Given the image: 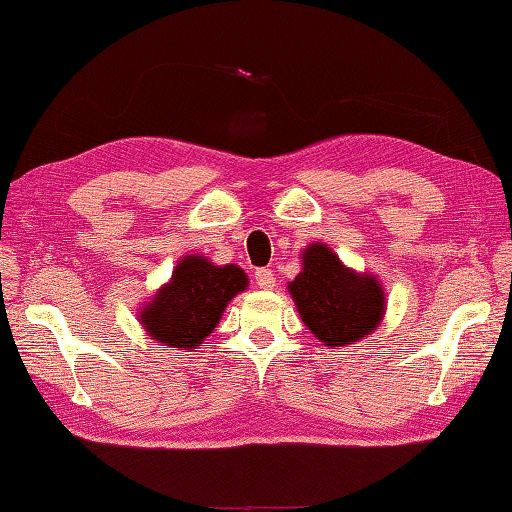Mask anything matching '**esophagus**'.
Instances as JSON below:
<instances>
[{
  "label": "esophagus",
  "mask_w": 512,
  "mask_h": 512,
  "mask_svg": "<svg viewBox=\"0 0 512 512\" xmlns=\"http://www.w3.org/2000/svg\"><path fill=\"white\" fill-rule=\"evenodd\" d=\"M256 283L260 289H274L276 287V278H274V271L271 269H256Z\"/></svg>",
  "instance_id": "1"
}]
</instances>
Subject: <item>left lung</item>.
<instances>
[{
	"label": "left lung",
	"mask_w": 512,
	"mask_h": 512,
	"mask_svg": "<svg viewBox=\"0 0 512 512\" xmlns=\"http://www.w3.org/2000/svg\"><path fill=\"white\" fill-rule=\"evenodd\" d=\"M287 289L302 322L327 347H347L367 338L387 307L378 278L344 267L322 243L302 252V271Z\"/></svg>",
	"instance_id": "1"
}]
</instances>
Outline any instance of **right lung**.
Here are the masks:
<instances>
[{"label": "right lung", "mask_w": 512, "mask_h": 512, "mask_svg": "<svg viewBox=\"0 0 512 512\" xmlns=\"http://www.w3.org/2000/svg\"><path fill=\"white\" fill-rule=\"evenodd\" d=\"M245 287L241 267L214 265L198 254L183 256L170 283L139 311V322L163 347L198 349L218 325L227 302Z\"/></svg>", "instance_id": "1"}]
</instances>
